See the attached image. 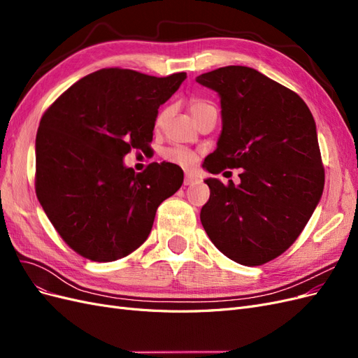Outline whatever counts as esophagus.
Returning <instances> with one entry per match:
<instances>
[{
  "label": "esophagus",
  "instance_id": "1",
  "mask_svg": "<svg viewBox=\"0 0 358 358\" xmlns=\"http://www.w3.org/2000/svg\"><path fill=\"white\" fill-rule=\"evenodd\" d=\"M196 182H197V178L192 175H185V180H183L185 185H192V183H196Z\"/></svg>",
  "mask_w": 358,
  "mask_h": 358
}]
</instances>
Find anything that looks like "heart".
<instances>
[{
  "instance_id": "b5f03b06",
  "label": "heart",
  "mask_w": 358,
  "mask_h": 358,
  "mask_svg": "<svg viewBox=\"0 0 358 358\" xmlns=\"http://www.w3.org/2000/svg\"><path fill=\"white\" fill-rule=\"evenodd\" d=\"M209 107H212L209 103H206L203 100H199V99H192L189 101V110L192 113V116L196 117L197 115H200L201 112L208 110ZM170 116V109L169 107H166L164 110H161L157 116V121H155V127H161L162 124L166 122V119ZM164 158L170 162H173V164L176 166H180L183 169H189L192 167L194 164L197 162V154L192 152V150L187 149V148H182V146H175V148H170L167 149L164 152Z\"/></svg>"
}]
</instances>
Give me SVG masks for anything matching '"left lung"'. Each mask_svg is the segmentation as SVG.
<instances>
[{"mask_svg":"<svg viewBox=\"0 0 358 358\" xmlns=\"http://www.w3.org/2000/svg\"><path fill=\"white\" fill-rule=\"evenodd\" d=\"M220 94L222 131L203 167L241 169V183L209 178L200 220L233 262L262 266L296 242L324 189L317 125L306 103L259 71L229 66L196 79Z\"/></svg>","mask_w":358,"mask_h":358,"instance_id":"left-lung-1","label":"left lung"}]
</instances>
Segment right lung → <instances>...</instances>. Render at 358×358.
Masks as SVG:
<instances>
[{
  "label": "right lung",
  "mask_w": 358,
  "mask_h": 358,
  "mask_svg": "<svg viewBox=\"0 0 358 358\" xmlns=\"http://www.w3.org/2000/svg\"><path fill=\"white\" fill-rule=\"evenodd\" d=\"M185 79L103 69L71 85L41 116L37 199L79 255L107 263L131 254L148 239L158 206L180 188L176 164L152 162L136 173L122 159L152 142L159 106Z\"/></svg>",
  "instance_id": "add662e5"
}]
</instances>
